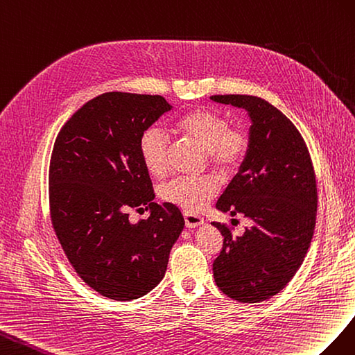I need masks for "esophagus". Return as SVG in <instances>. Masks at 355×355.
<instances>
[{
	"instance_id": "obj_1",
	"label": "esophagus",
	"mask_w": 355,
	"mask_h": 355,
	"mask_svg": "<svg viewBox=\"0 0 355 355\" xmlns=\"http://www.w3.org/2000/svg\"><path fill=\"white\" fill-rule=\"evenodd\" d=\"M184 221H186V227H189V229H195L205 223L204 218L199 216H195V214H190V212H186L184 214Z\"/></svg>"
}]
</instances>
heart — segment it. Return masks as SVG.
<instances>
[{
  "instance_id": "heart-1",
  "label": "heart",
  "mask_w": 355,
  "mask_h": 355,
  "mask_svg": "<svg viewBox=\"0 0 355 355\" xmlns=\"http://www.w3.org/2000/svg\"><path fill=\"white\" fill-rule=\"evenodd\" d=\"M181 134L204 148L211 165L221 172L234 171L244 160L248 138L244 130L232 129L225 116L211 110H193L177 121ZM138 151L146 169L153 175L164 174L168 166V137L162 129L147 128L139 137ZM218 191L216 178L175 177L162 187V198L171 204L196 212L204 208Z\"/></svg>"
}]
</instances>
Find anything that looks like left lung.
I'll return each mask as SVG.
<instances>
[{
    "mask_svg": "<svg viewBox=\"0 0 355 355\" xmlns=\"http://www.w3.org/2000/svg\"><path fill=\"white\" fill-rule=\"evenodd\" d=\"M218 104L244 108L251 120L248 150L216 208L242 214L251 226L239 236L212 221L223 248L212 263L217 287L242 303L268 300L284 288L309 250L317 217V183L305 141L268 101L214 95Z\"/></svg>",
    "mask_w": 355,
    "mask_h": 355,
    "instance_id": "obj_1",
    "label": "left lung"
}]
</instances>
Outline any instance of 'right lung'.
Instances as JSON below:
<instances>
[{
  "label": "right lung",
  "instance_id": "1",
  "mask_svg": "<svg viewBox=\"0 0 355 355\" xmlns=\"http://www.w3.org/2000/svg\"><path fill=\"white\" fill-rule=\"evenodd\" d=\"M171 110L160 95L108 92L80 108L55 141L53 229L78 277L108 299L134 300L153 290L184 229L175 205L153 202L138 151L141 134ZM138 206L150 216L130 223L127 212Z\"/></svg>",
  "mask_w": 355,
  "mask_h": 355
}]
</instances>
